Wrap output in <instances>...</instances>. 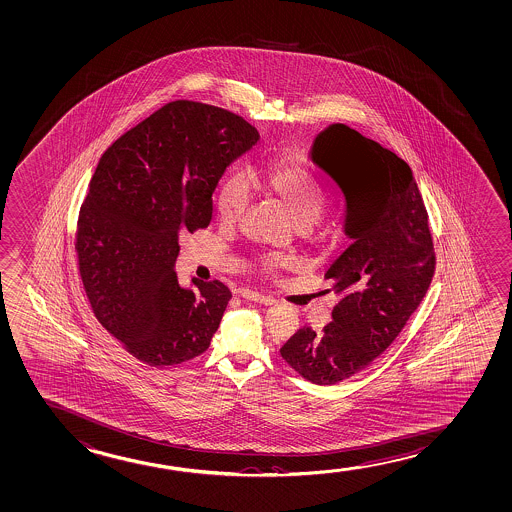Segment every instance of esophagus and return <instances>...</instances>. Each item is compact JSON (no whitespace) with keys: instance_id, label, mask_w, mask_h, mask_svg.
<instances>
[{"instance_id":"34e87169","label":"esophagus","mask_w":512,"mask_h":512,"mask_svg":"<svg viewBox=\"0 0 512 512\" xmlns=\"http://www.w3.org/2000/svg\"><path fill=\"white\" fill-rule=\"evenodd\" d=\"M240 297L245 298V300H252V302H258V304H263V306H272L275 302L274 298L261 295L258 291L240 290Z\"/></svg>"}]
</instances>
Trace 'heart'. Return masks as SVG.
<instances>
[{
    "label": "heart",
    "mask_w": 512,
    "mask_h": 512,
    "mask_svg": "<svg viewBox=\"0 0 512 512\" xmlns=\"http://www.w3.org/2000/svg\"><path fill=\"white\" fill-rule=\"evenodd\" d=\"M249 182L265 189L283 203L298 224H311L320 217L325 196L320 185L306 169L286 159H272L260 169L252 171ZM251 203V187L244 175L228 176L217 194V215L222 224L235 226L244 217ZM252 267L267 277L281 274L291 267V260L283 254H260L251 261Z\"/></svg>",
    "instance_id": "b5f03b06"
}]
</instances>
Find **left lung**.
Returning <instances> with one entry per match:
<instances>
[{
  "instance_id": "8db88e82",
  "label": "left lung",
  "mask_w": 512,
  "mask_h": 512,
  "mask_svg": "<svg viewBox=\"0 0 512 512\" xmlns=\"http://www.w3.org/2000/svg\"><path fill=\"white\" fill-rule=\"evenodd\" d=\"M321 182L341 203L351 245L325 274L339 295L320 334L304 325L281 357L307 382L334 385L394 343L433 281L435 244L412 169L396 153L336 123L313 146Z\"/></svg>"
}]
</instances>
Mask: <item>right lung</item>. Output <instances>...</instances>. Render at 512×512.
Listing matches in <instances>:
<instances>
[{"instance_id": "obj_1", "label": "right lung", "mask_w": 512, "mask_h": 512, "mask_svg": "<svg viewBox=\"0 0 512 512\" xmlns=\"http://www.w3.org/2000/svg\"><path fill=\"white\" fill-rule=\"evenodd\" d=\"M260 139L242 116L173 100L102 153L76 229L77 270L95 318L152 367L205 353L231 291L221 281L180 288L178 235L212 221L224 169Z\"/></svg>"}]
</instances>
